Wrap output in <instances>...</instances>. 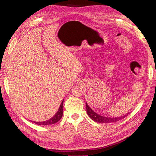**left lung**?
<instances>
[{"label": "left lung", "instance_id": "8db88e82", "mask_svg": "<svg viewBox=\"0 0 156 156\" xmlns=\"http://www.w3.org/2000/svg\"><path fill=\"white\" fill-rule=\"evenodd\" d=\"M86 109H87V114L89 117H90L94 121H95V122H99V123H109V122H117V121L125 118L126 115H125L124 116H121V117H118V118L104 117V116L100 115L98 114H97L96 112H94V111L89 107V105L87 103H86Z\"/></svg>", "mask_w": 156, "mask_h": 156}]
</instances>
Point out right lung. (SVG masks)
I'll use <instances>...</instances> for the list:
<instances>
[{
    "label": "right lung",
    "mask_w": 156,
    "mask_h": 156,
    "mask_svg": "<svg viewBox=\"0 0 156 156\" xmlns=\"http://www.w3.org/2000/svg\"><path fill=\"white\" fill-rule=\"evenodd\" d=\"M62 105H63V101L62 102L61 105H60V106L59 107V109L58 111V112L56 113V114L55 115L54 117L51 118V119H49V120H47V121H44V122H33L36 125H53V124H55L57 122H58V121L61 119L62 114H63V112H62Z\"/></svg>",
    "instance_id": "add662e5"
}]
</instances>
